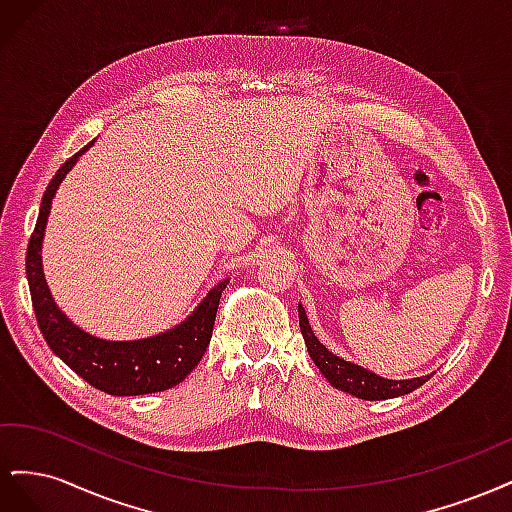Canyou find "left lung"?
Listing matches in <instances>:
<instances>
[{"label": "left lung", "mask_w": 512, "mask_h": 512, "mask_svg": "<svg viewBox=\"0 0 512 512\" xmlns=\"http://www.w3.org/2000/svg\"><path fill=\"white\" fill-rule=\"evenodd\" d=\"M299 327L305 339V346L312 361L320 369V374L329 380L335 389L350 393L359 399L367 401H380V399H393L399 395H408L416 391L418 386L425 384L431 376H418L408 380H391L374 374L371 369H365L352 361L342 359V356L333 354L327 346L320 344V339L314 335L309 320L305 314V307L299 303Z\"/></svg>", "instance_id": "obj_1"}]
</instances>
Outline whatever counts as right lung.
<instances>
[{
	"instance_id": "add662e5",
	"label": "right lung",
	"mask_w": 512,
	"mask_h": 512,
	"mask_svg": "<svg viewBox=\"0 0 512 512\" xmlns=\"http://www.w3.org/2000/svg\"><path fill=\"white\" fill-rule=\"evenodd\" d=\"M94 143L96 141H91L79 153H74L51 179L49 188H46L42 196L38 222L27 245L25 271L38 327L49 348L74 374H79L85 382L108 395L130 397L168 391L183 382L185 376L203 359L211 342V331L215 314H218L222 290L226 288L228 280L215 284L207 292V297L194 307V312L175 324L173 329L143 339H130V342H113V339L91 335L61 312L49 290V284L44 280V228L46 222H49L53 198L61 181L66 179L79 158L85 156V151L94 147Z\"/></svg>"
}]
</instances>
